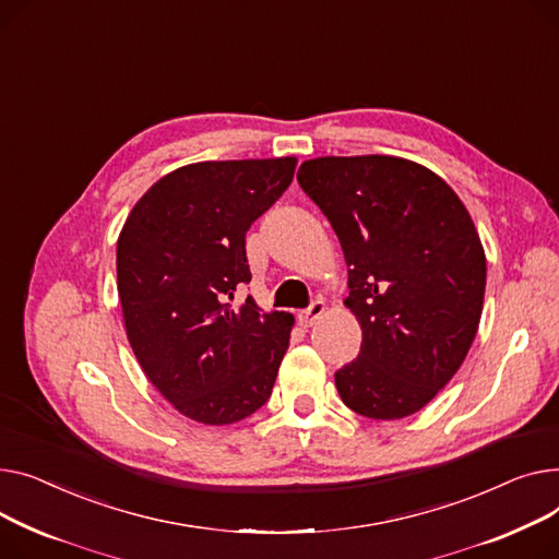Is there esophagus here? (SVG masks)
<instances>
[{"mask_svg":"<svg viewBox=\"0 0 559 559\" xmlns=\"http://www.w3.org/2000/svg\"><path fill=\"white\" fill-rule=\"evenodd\" d=\"M324 302L322 300H316V302H311L305 311H300V316H298V320H300V324L302 326H311L322 313H324Z\"/></svg>","mask_w":559,"mask_h":559,"instance_id":"obj_1","label":"esophagus"}]
</instances>
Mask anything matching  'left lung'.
Returning <instances> with one entry per match:
<instances>
[{
  "instance_id": "8db88e82",
  "label": "left lung",
  "mask_w": 559,
  "mask_h": 559,
  "mask_svg": "<svg viewBox=\"0 0 559 559\" xmlns=\"http://www.w3.org/2000/svg\"><path fill=\"white\" fill-rule=\"evenodd\" d=\"M298 182L332 223L364 343L336 377L347 408L402 419L463 366L485 298V250L455 191L392 155L316 157Z\"/></svg>"
}]
</instances>
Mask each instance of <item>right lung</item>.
I'll use <instances>...</instances> for the list:
<instances>
[{"instance_id":"add662e5","label":"right lung","mask_w":559,"mask_h":559,"mask_svg":"<svg viewBox=\"0 0 559 559\" xmlns=\"http://www.w3.org/2000/svg\"><path fill=\"white\" fill-rule=\"evenodd\" d=\"M295 157L195 162L159 178L117 241L126 334L148 381L185 417L235 424L264 406L293 316L229 300L250 282L246 233L295 174Z\"/></svg>"}]
</instances>
